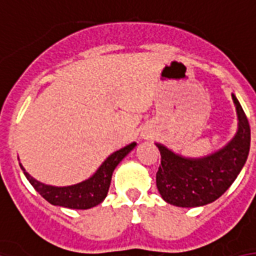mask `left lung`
I'll return each instance as SVG.
<instances>
[{"label":"left lung","instance_id":"obj_1","mask_svg":"<svg viewBox=\"0 0 256 256\" xmlns=\"http://www.w3.org/2000/svg\"><path fill=\"white\" fill-rule=\"evenodd\" d=\"M232 100L236 108L238 130L222 150L194 159L156 144L162 155L156 186L167 203L188 208L212 203L238 178L248 156L251 134L244 110L234 93Z\"/></svg>","mask_w":256,"mask_h":256}]
</instances>
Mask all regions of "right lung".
I'll use <instances>...</instances> for the list:
<instances>
[{
  "label": "right lung",
  "mask_w": 256,
  "mask_h": 256,
  "mask_svg": "<svg viewBox=\"0 0 256 256\" xmlns=\"http://www.w3.org/2000/svg\"><path fill=\"white\" fill-rule=\"evenodd\" d=\"M134 146H136V142H130V146L114 152L112 155L106 158V162L101 164L98 170L89 179L81 183L73 184V186H68V187H54V186L41 183L25 171L22 164H20V167L24 171V175L29 180V183L34 187L36 191L50 204L65 207V208L88 210L100 204L106 199L114 168L118 167V164Z\"/></svg>",
  "instance_id": "1"
}]
</instances>
